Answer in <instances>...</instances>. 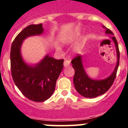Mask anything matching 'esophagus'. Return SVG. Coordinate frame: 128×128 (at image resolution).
Returning <instances> with one entry per match:
<instances>
[{
    "label": "esophagus",
    "mask_w": 128,
    "mask_h": 128,
    "mask_svg": "<svg viewBox=\"0 0 128 128\" xmlns=\"http://www.w3.org/2000/svg\"><path fill=\"white\" fill-rule=\"evenodd\" d=\"M70 62L69 60H65L64 63H63L64 67H67V66H70Z\"/></svg>",
    "instance_id": "obj_1"
}]
</instances>
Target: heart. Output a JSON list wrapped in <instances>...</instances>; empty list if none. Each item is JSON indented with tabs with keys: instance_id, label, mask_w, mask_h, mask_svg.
Masks as SVG:
<instances>
[{
	"instance_id": "b5f03b06",
	"label": "heart",
	"mask_w": 128,
	"mask_h": 128,
	"mask_svg": "<svg viewBox=\"0 0 128 128\" xmlns=\"http://www.w3.org/2000/svg\"><path fill=\"white\" fill-rule=\"evenodd\" d=\"M78 37V34L74 33V34H72L70 35H68V36H65V38H63V40L66 42H72L75 40L76 39H77ZM57 48L58 49H60V48L59 46H57Z\"/></svg>"
}]
</instances>
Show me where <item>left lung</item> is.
I'll use <instances>...</instances> for the list:
<instances>
[{
    "instance_id": "left-lung-1",
    "label": "left lung",
    "mask_w": 128,
    "mask_h": 128,
    "mask_svg": "<svg viewBox=\"0 0 128 128\" xmlns=\"http://www.w3.org/2000/svg\"><path fill=\"white\" fill-rule=\"evenodd\" d=\"M102 27L105 29V34L112 36L114 35V33L110 29H107L104 26ZM110 38L112 40L115 44L117 60L114 71L106 78L103 80H94L90 78L87 75L84 70V66L82 64V56L81 55H78L71 62L72 66L75 70V74L73 80L74 86L78 93L84 98H95L101 96L108 91L114 83L119 65L120 54L118 43L115 37L110 36Z\"/></svg>"
}]
</instances>
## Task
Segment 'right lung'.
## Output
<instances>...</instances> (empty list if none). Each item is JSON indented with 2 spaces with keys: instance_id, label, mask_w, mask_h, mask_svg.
I'll return each mask as SVG.
<instances>
[{
  "instance_id": "add662e5",
  "label": "right lung",
  "mask_w": 128,
  "mask_h": 128,
  "mask_svg": "<svg viewBox=\"0 0 128 128\" xmlns=\"http://www.w3.org/2000/svg\"><path fill=\"white\" fill-rule=\"evenodd\" d=\"M42 24L29 25L16 36L10 53L11 70L14 84L22 94L34 102H43L51 97L56 81L63 68L64 60H56L48 54L35 64L25 62L21 52L26 38L44 33Z\"/></svg>"
}]
</instances>
